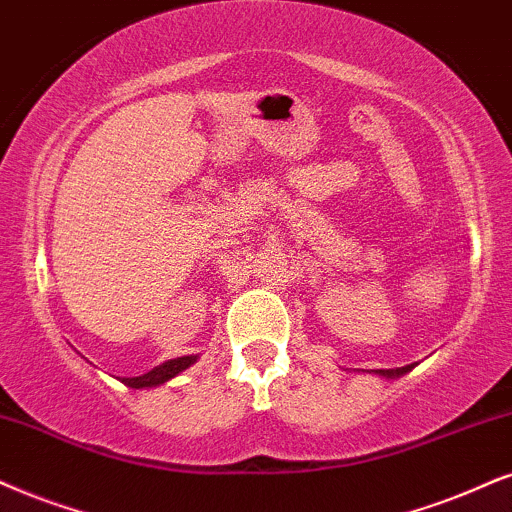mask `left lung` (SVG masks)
Here are the masks:
<instances>
[{
    "instance_id": "left-lung-1",
    "label": "left lung",
    "mask_w": 512,
    "mask_h": 512,
    "mask_svg": "<svg viewBox=\"0 0 512 512\" xmlns=\"http://www.w3.org/2000/svg\"><path fill=\"white\" fill-rule=\"evenodd\" d=\"M413 368V364L409 366H401V368H378V371H373L375 375H380V378H401V375H406Z\"/></svg>"
}]
</instances>
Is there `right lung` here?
Wrapping results in <instances>:
<instances>
[{
  "label": "right lung",
  "mask_w": 512,
  "mask_h": 512,
  "mask_svg": "<svg viewBox=\"0 0 512 512\" xmlns=\"http://www.w3.org/2000/svg\"><path fill=\"white\" fill-rule=\"evenodd\" d=\"M198 361V354H189V357H177V359H170L165 361V364L151 368V371L144 373V375H137V378H122V383L127 387H132V390H144V387H158L167 383V380H172L174 375H179L181 371H186V368L193 366Z\"/></svg>",
  "instance_id": "obj_1"
}]
</instances>
